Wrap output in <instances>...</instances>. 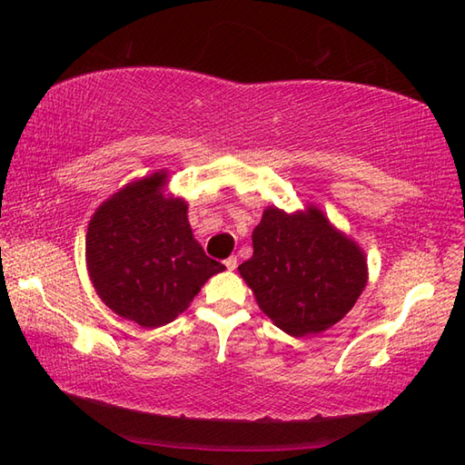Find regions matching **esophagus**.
Instances as JSON below:
<instances>
[{"instance_id":"34e87169","label":"esophagus","mask_w":465,"mask_h":465,"mask_svg":"<svg viewBox=\"0 0 465 465\" xmlns=\"http://www.w3.org/2000/svg\"><path fill=\"white\" fill-rule=\"evenodd\" d=\"M223 263H225L227 270L233 272L235 268H238V258H235V255H230V258H227Z\"/></svg>"}]
</instances>
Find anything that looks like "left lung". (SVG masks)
Instances as JSON below:
<instances>
[{
  "label": "left lung",
  "mask_w": 465,
  "mask_h": 465,
  "mask_svg": "<svg viewBox=\"0 0 465 465\" xmlns=\"http://www.w3.org/2000/svg\"><path fill=\"white\" fill-rule=\"evenodd\" d=\"M252 242L253 255L238 270L262 312L293 338L338 323L368 283L360 245L318 207L298 213L268 207Z\"/></svg>",
  "instance_id": "8db88e82"
}]
</instances>
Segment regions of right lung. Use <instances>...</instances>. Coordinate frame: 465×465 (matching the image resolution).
I'll return each mask as SVG.
<instances>
[{
  "instance_id": "add662e5",
  "label": "right lung",
  "mask_w": 465,
  "mask_h": 465,
  "mask_svg": "<svg viewBox=\"0 0 465 465\" xmlns=\"http://www.w3.org/2000/svg\"><path fill=\"white\" fill-rule=\"evenodd\" d=\"M165 172L127 183L94 213L85 262L107 308L142 328H160L190 308L225 265L193 240L187 203L167 197Z\"/></svg>"
}]
</instances>
